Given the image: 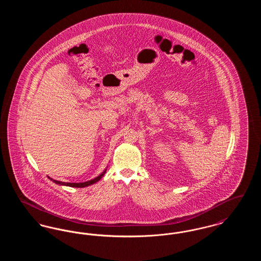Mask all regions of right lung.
<instances>
[{
  "instance_id": "obj_1",
  "label": "right lung",
  "mask_w": 261,
  "mask_h": 261,
  "mask_svg": "<svg viewBox=\"0 0 261 261\" xmlns=\"http://www.w3.org/2000/svg\"><path fill=\"white\" fill-rule=\"evenodd\" d=\"M106 171H107V169L102 172V173L99 175L98 177H96L95 179H92V180H90V181H87V182H83V183H65V182H61V181H58V180H54V179H51L50 178V180L54 182V183H56V184H59V185H63V186H68V187H74V188H84V187L90 186V185H93V184H95L96 182H98L100 180V178L105 175L106 173Z\"/></svg>"
}]
</instances>
